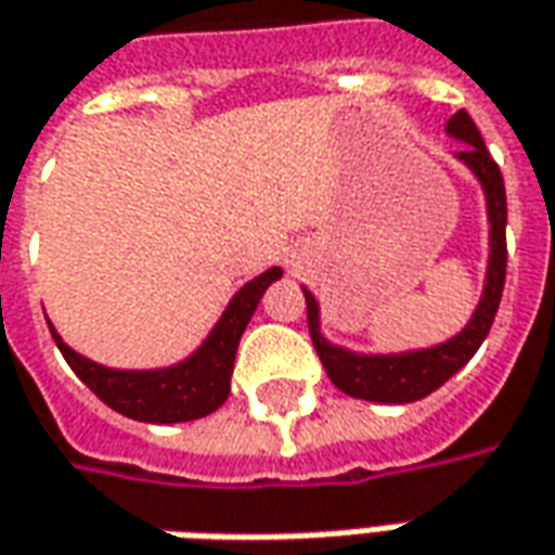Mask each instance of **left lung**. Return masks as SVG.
<instances>
[{
  "instance_id": "8db88e82",
  "label": "left lung",
  "mask_w": 555,
  "mask_h": 555,
  "mask_svg": "<svg viewBox=\"0 0 555 555\" xmlns=\"http://www.w3.org/2000/svg\"><path fill=\"white\" fill-rule=\"evenodd\" d=\"M447 133L459 142H465V149L455 151V157L465 164L486 194V212H489V270H486V288L480 304L474 309L470 322L462 334H455L452 340L431 346V349H416V352H401V356H356L349 349L331 346L319 331V304L309 292L307 297V322L312 346L325 364L327 379L340 388L349 398L373 401V404H410L420 401L425 395H431L440 388L452 373H459L474 352L486 340L489 327L495 322L499 312L501 292H504V273H507V197H504V179H501L499 164L492 160V154L486 149L483 135L477 130V124L470 120L465 108L455 112L447 120Z\"/></svg>"
}]
</instances>
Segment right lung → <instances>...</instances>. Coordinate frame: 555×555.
Here are the masks:
<instances>
[{
  "label": "right lung",
  "mask_w": 555,
  "mask_h": 555,
  "mask_svg": "<svg viewBox=\"0 0 555 555\" xmlns=\"http://www.w3.org/2000/svg\"><path fill=\"white\" fill-rule=\"evenodd\" d=\"M279 276H282V270L273 267L258 279H251L248 285H243L197 352L179 361V364H172V367H164V371H112V367H103L90 358L72 352L69 346L60 340V334L51 327V322H48V327L54 334L56 349L69 361L72 371L78 373V379L103 404L118 410L120 416L157 422V425L203 420L228 401L230 373H233L240 337H243L263 292Z\"/></svg>",
  "instance_id": "obj_1"
}]
</instances>
